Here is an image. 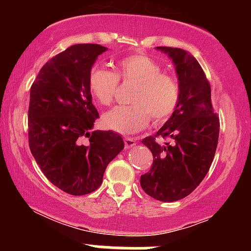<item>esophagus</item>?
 I'll list each match as a JSON object with an SVG mask.
<instances>
[{
    "label": "esophagus",
    "mask_w": 251,
    "mask_h": 251,
    "mask_svg": "<svg viewBox=\"0 0 251 251\" xmlns=\"http://www.w3.org/2000/svg\"><path fill=\"white\" fill-rule=\"evenodd\" d=\"M124 144H125L126 149L133 148L137 144V139H134V138H124Z\"/></svg>",
    "instance_id": "esophagus-1"
}]
</instances>
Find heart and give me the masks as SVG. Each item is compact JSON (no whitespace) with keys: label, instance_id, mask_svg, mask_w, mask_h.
<instances>
[{"label":"heart","instance_id":"b5f03b06","mask_svg":"<svg viewBox=\"0 0 251 251\" xmlns=\"http://www.w3.org/2000/svg\"><path fill=\"white\" fill-rule=\"evenodd\" d=\"M119 81L134 83L129 97L132 105L117 106L102 116V125L118 133H137L148 127L151 118L155 124L166 122L179 102L177 77L163 72L162 65L145 54L123 57L114 66V72L101 66L89 71V92L100 105H111Z\"/></svg>","mask_w":251,"mask_h":251}]
</instances>
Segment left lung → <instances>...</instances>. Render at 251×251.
Instances as JSON below:
<instances>
[{
  "instance_id": "left-lung-1",
  "label": "left lung",
  "mask_w": 251,
  "mask_h": 251,
  "mask_svg": "<svg viewBox=\"0 0 251 251\" xmlns=\"http://www.w3.org/2000/svg\"><path fill=\"white\" fill-rule=\"evenodd\" d=\"M176 66L180 98L172 116L142 143L153 155L140 177L144 191L154 200L176 201L191 194L209 172L217 149L220 118L211 102V87L203 68L189 51L158 47ZM165 139L163 143L159 139Z\"/></svg>"
}]
</instances>
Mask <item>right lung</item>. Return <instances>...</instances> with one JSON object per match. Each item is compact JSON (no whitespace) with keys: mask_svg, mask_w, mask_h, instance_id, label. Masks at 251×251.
Returning <instances> with one entry per match:
<instances>
[{"mask_svg":"<svg viewBox=\"0 0 251 251\" xmlns=\"http://www.w3.org/2000/svg\"><path fill=\"white\" fill-rule=\"evenodd\" d=\"M106 50L96 43L71 46L42 66L30 87V152L47 179L73 196L96 191L109 162L124 149L116 132H89L99 113L92 103L88 74Z\"/></svg>","mask_w":251,"mask_h":251,"instance_id":"obj_1","label":"right lung"}]
</instances>
